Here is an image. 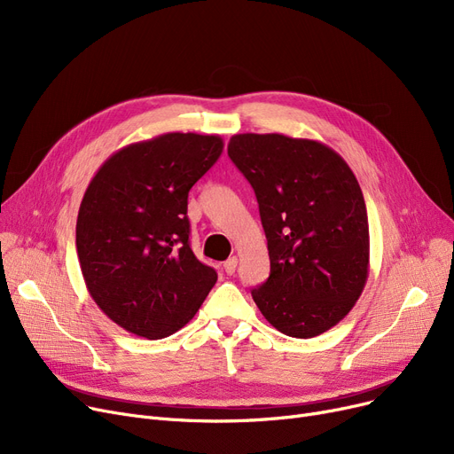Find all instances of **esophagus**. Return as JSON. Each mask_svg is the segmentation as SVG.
<instances>
[{
  "label": "esophagus",
  "mask_w": 454,
  "mask_h": 454,
  "mask_svg": "<svg viewBox=\"0 0 454 454\" xmlns=\"http://www.w3.org/2000/svg\"><path fill=\"white\" fill-rule=\"evenodd\" d=\"M235 269H237V257L233 255V257H230L228 261H224V272L231 276V274L235 272Z\"/></svg>",
  "instance_id": "obj_1"
}]
</instances>
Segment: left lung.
Returning a JSON list of instances; mask_svg holds the SVG:
<instances>
[{
    "instance_id": "1",
    "label": "left lung",
    "mask_w": 454,
    "mask_h": 454,
    "mask_svg": "<svg viewBox=\"0 0 454 454\" xmlns=\"http://www.w3.org/2000/svg\"><path fill=\"white\" fill-rule=\"evenodd\" d=\"M228 156L254 187L270 276L252 289L283 335L313 339L359 300L370 267L368 213L349 165L315 139L235 134Z\"/></svg>"
}]
</instances>
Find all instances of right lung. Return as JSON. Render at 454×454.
<instances>
[{"label": "right lung", "instance_id": "right-lung-1", "mask_svg": "<svg viewBox=\"0 0 454 454\" xmlns=\"http://www.w3.org/2000/svg\"><path fill=\"white\" fill-rule=\"evenodd\" d=\"M223 147L219 136L167 132L119 149L86 189L77 217L86 289L137 337L173 335L217 281L189 247L187 195Z\"/></svg>", "mask_w": 454, "mask_h": 454}]
</instances>
